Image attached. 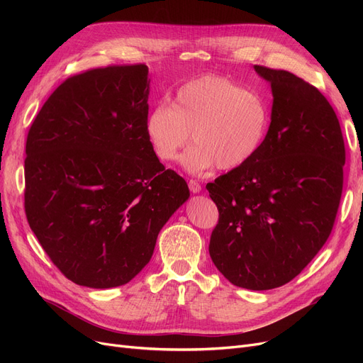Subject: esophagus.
Wrapping results in <instances>:
<instances>
[{"instance_id": "obj_1", "label": "esophagus", "mask_w": 363, "mask_h": 363, "mask_svg": "<svg viewBox=\"0 0 363 363\" xmlns=\"http://www.w3.org/2000/svg\"><path fill=\"white\" fill-rule=\"evenodd\" d=\"M188 188H189V191L194 193V194H199L201 191V185L196 179H189L188 181Z\"/></svg>"}]
</instances>
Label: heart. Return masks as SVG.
<instances>
[{"mask_svg":"<svg viewBox=\"0 0 363 363\" xmlns=\"http://www.w3.org/2000/svg\"><path fill=\"white\" fill-rule=\"evenodd\" d=\"M271 123L268 101L257 91L222 78L201 76L184 84L174 103L159 104L145 119L150 147L162 162L181 159L193 175L216 166L233 170L250 162L262 148Z\"/></svg>","mask_w":363,"mask_h":363,"instance_id":"heart-1","label":"heart"}]
</instances>
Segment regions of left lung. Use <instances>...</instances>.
Listing matches in <instances>:
<instances>
[{"label":"left lung","instance_id":"obj_1","mask_svg":"<svg viewBox=\"0 0 363 363\" xmlns=\"http://www.w3.org/2000/svg\"><path fill=\"white\" fill-rule=\"evenodd\" d=\"M271 125L257 155L206 185L219 220L208 253L237 287L272 290L296 278L327 242L342 191L345 140L313 85L264 66Z\"/></svg>","mask_w":363,"mask_h":363}]
</instances>
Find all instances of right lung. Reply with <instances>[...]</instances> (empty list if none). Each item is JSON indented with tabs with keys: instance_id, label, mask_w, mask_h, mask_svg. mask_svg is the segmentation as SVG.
Listing matches in <instances>:
<instances>
[{
	"instance_id": "1",
	"label": "right lung",
	"mask_w": 363,
	"mask_h": 363,
	"mask_svg": "<svg viewBox=\"0 0 363 363\" xmlns=\"http://www.w3.org/2000/svg\"><path fill=\"white\" fill-rule=\"evenodd\" d=\"M145 65L73 74L29 129L25 212L59 271L89 289L129 282L189 189L164 169L147 133Z\"/></svg>"
}]
</instances>
